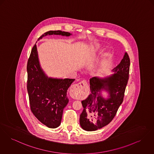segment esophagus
I'll return each mask as SVG.
<instances>
[{
    "label": "esophagus",
    "instance_id": "esophagus-1",
    "mask_svg": "<svg viewBox=\"0 0 154 154\" xmlns=\"http://www.w3.org/2000/svg\"><path fill=\"white\" fill-rule=\"evenodd\" d=\"M87 88H88L87 83L85 80H84L80 83L73 85L71 88V91L74 94H79Z\"/></svg>",
    "mask_w": 154,
    "mask_h": 154
}]
</instances>
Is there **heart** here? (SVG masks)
<instances>
[{
	"instance_id": "heart-1",
	"label": "heart",
	"mask_w": 154,
	"mask_h": 154,
	"mask_svg": "<svg viewBox=\"0 0 154 154\" xmlns=\"http://www.w3.org/2000/svg\"><path fill=\"white\" fill-rule=\"evenodd\" d=\"M100 46L98 45H96L94 46V52L98 51L100 50Z\"/></svg>"
}]
</instances>
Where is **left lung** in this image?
<instances>
[{
  "label": "left lung",
  "mask_w": 154,
  "mask_h": 154,
  "mask_svg": "<svg viewBox=\"0 0 154 154\" xmlns=\"http://www.w3.org/2000/svg\"><path fill=\"white\" fill-rule=\"evenodd\" d=\"M130 60L125 53L120 63L112 71L114 73L104 78L90 79L91 93L82 101L83 110L80 124L87 131H94L108 125L114 118L122 104L129 77ZM109 94L105 99L102 91Z\"/></svg>",
  "instance_id": "8db88e82"
}]
</instances>
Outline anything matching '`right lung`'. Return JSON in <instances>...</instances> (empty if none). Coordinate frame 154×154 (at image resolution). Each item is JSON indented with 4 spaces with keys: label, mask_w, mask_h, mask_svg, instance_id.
Wrapping results in <instances>:
<instances>
[{
    "label": "right lung",
    "mask_w": 154,
    "mask_h": 154,
    "mask_svg": "<svg viewBox=\"0 0 154 154\" xmlns=\"http://www.w3.org/2000/svg\"><path fill=\"white\" fill-rule=\"evenodd\" d=\"M70 36L71 33L61 30L48 31L38 41L48 35ZM27 92L30 109L42 124L56 128L61 124L64 108L69 103L67 92L75 79L48 77L40 66L36 45L32 48L27 65Z\"/></svg>",
    "instance_id": "obj_1"
}]
</instances>
